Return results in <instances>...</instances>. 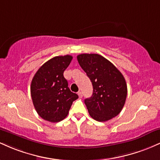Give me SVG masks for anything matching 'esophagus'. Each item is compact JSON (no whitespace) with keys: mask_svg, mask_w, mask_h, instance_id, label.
Returning a JSON list of instances; mask_svg holds the SVG:
<instances>
[{"mask_svg":"<svg viewBox=\"0 0 160 160\" xmlns=\"http://www.w3.org/2000/svg\"><path fill=\"white\" fill-rule=\"evenodd\" d=\"M78 95H79V98H81L82 97V92H78Z\"/></svg>","mask_w":160,"mask_h":160,"instance_id":"1","label":"esophagus"}]
</instances>
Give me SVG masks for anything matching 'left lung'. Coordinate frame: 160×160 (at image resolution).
<instances>
[{
	"mask_svg": "<svg viewBox=\"0 0 160 160\" xmlns=\"http://www.w3.org/2000/svg\"><path fill=\"white\" fill-rule=\"evenodd\" d=\"M77 58L92 84V95L84 101L89 115L98 122L111 120L126 102L127 85L123 75L101 55L80 54Z\"/></svg>",
	"mask_w": 160,
	"mask_h": 160,
	"instance_id": "left-lung-1",
	"label": "left lung"
}]
</instances>
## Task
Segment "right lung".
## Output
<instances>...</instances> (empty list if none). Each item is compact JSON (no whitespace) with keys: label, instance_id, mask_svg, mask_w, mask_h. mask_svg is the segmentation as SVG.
I'll return each instance as SVG.
<instances>
[{"label":"right lung","instance_id":"add662e5","mask_svg":"<svg viewBox=\"0 0 160 160\" xmlns=\"http://www.w3.org/2000/svg\"><path fill=\"white\" fill-rule=\"evenodd\" d=\"M73 57L56 56L45 62L34 74L31 95L36 111L43 120L52 122L62 121L68 114L73 102L78 98L68 88L64 71Z\"/></svg>","mask_w":160,"mask_h":160}]
</instances>
